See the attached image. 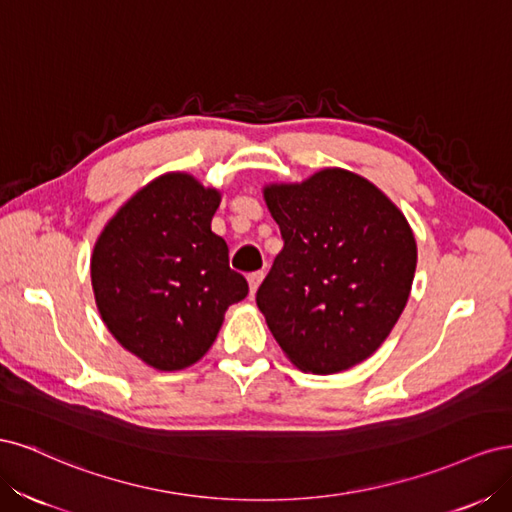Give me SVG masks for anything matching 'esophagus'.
<instances>
[{
  "mask_svg": "<svg viewBox=\"0 0 512 512\" xmlns=\"http://www.w3.org/2000/svg\"><path fill=\"white\" fill-rule=\"evenodd\" d=\"M262 277H265V273H262V271H254V273L247 275V284H250V294H254L258 290Z\"/></svg>",
  "mask_w": 512,
  "mask_h": 512,
  "instance_id": "esophagus-1",
  "label": "esophagus"
}]
</instances>
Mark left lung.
<instances>
[{"mask_svg":"<svg viewBox=\"0 0 512 512\" xmlns=\"http://www.w3.org/2000/svg\"><path fill=\"white\" fill-rule=\"evenodd\" d=\"M267 207L284 247L256 292L275 342L303 371L337 374L374 354L408 303L416 241L374 183L324 168L271 183Z\"/></svg>","mask_w":512,"mask_h":512,"instance_id":"left-lung-1","label":"left lung"}]
</instances>
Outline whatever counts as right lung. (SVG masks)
Wrapping results in <instances>:
<instances>
[{
  "label": "right lung",
  "mask_w": 512,
  "mask_h": 512,
  "mask_svg": "<svg viewBox=\"0 0 512 512\" xmlns=\"http://www.w3.org/2000/svg\"><path fill=\"white\" fill-rule=\"evenodd\" d=\"M220 192L188 173H166L138 190L91 256L98 312L117 342L143 363L177 371L205 356L224 312L247 297L228 267V245L211 230Z\"/></svg>",
  "instance_id": "right-lung-1"
}]
</instances>
